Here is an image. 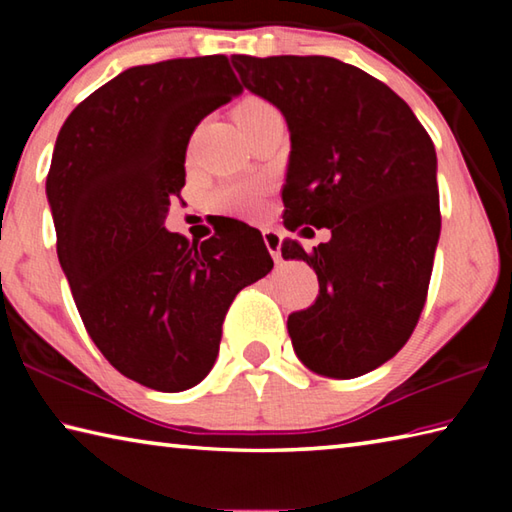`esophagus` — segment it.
<instances>
[{"label":"esophagus","mask_w":512,"mask_h":512,"mask_svg":"<svg viewBox=\"0 0 512 512\" xmlns=\"http://www.w3.org/2000/svg\"><path fill=\"white\" fill-rule=\"evenodd\" d=\"M264 244L268 248V253L275 259V262H280L282 259V235L275 230H264Z\"/></svg>","instance_id":"34e87169"}]
</instances>
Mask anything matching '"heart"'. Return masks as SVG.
Listing matches in <instances>:
<instances>
[{
    "label": "heart",
    "instance_id": "obj_1",
    "mask_svg": "<svg viewBox=\"0 0 512 512\" xmlns=\"http://www.w3.org/2000/svg\"><path fill=\"white\" fill-rule=\"evenodd\" d=\"M273 115H280V112H277L275 106H271L266 99H259V97L244 99L235 110V117L239 121V126L244 128V133L248 128L259 124L262 119L273 117ZM255 198H257V187L230 185V187L219 189V192L214 194V203L219 205L221 210H239V207H246L253 203Z\"/></svg>",
    "mask_w": 512,
    "mask_h": 512
}]
</instances>
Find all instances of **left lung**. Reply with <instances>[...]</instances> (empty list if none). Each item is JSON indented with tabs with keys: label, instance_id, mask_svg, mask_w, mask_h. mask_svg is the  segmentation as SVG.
<instances>
[{
	"label": "left lung",
	"instance_id": "8db88e82",
	"mask_svg": "<svg viewBox=\"0 0 512 512\" xmlns=\"http://www.w3.org/2000/svg\"><path fill=\"white\" fill-rule=\"evenodd\" d=\"M244 88L282 112L291 135L284 225L332 239L284 259L318 275V298L289 316L298 359L352 379L393 359L427 300L440 237L436 149L406 101L327 56H232Z\"/></svg>",
	"mask_w": 512,
	"mask_h": 512
}]
</instances>
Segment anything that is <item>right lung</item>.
Instances as JSON below:
<instances>
[{"mask_svg": "<svg viewBox=\"0 0 512 512\" xmlns=\"http://www.w3.org/2000/svg\"><path fill=\"white\" fill-rule=\"evenodd\" d=\"M241 92L225 56L137 65L81 101L54 146L47 201L76 309L110 366L153 391L207 377L232 300L273 268L244 221L201 244L164 228L194 128Z\"/></svg>", "mask_w": 512, "mask_h": 512, "instance_id": "1", "label": "right lung"}]
</instances>
